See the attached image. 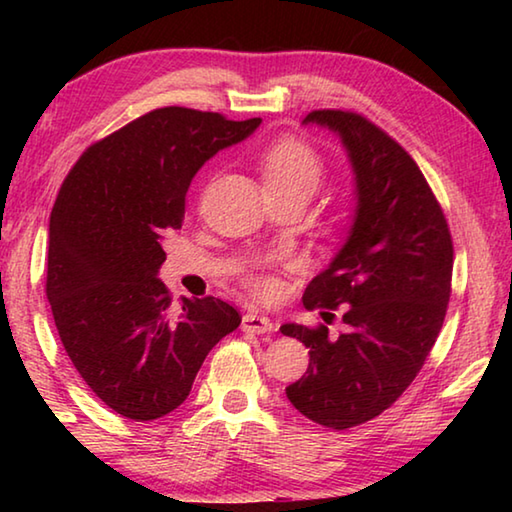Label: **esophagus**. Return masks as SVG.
<instances>
[{
	"instance_id": "34e87169",
	"label": "esophagus",
	"mask_w": 512,
	"mask_h": 512,
	"mask_svg": "<svg viewBox=\"0 0 512 512\" xmlns=\"http://www.w3.org/2000/svg\"><path fill=\"white\" fill-rule=\"evenodd\" d=\"M241 329L248 334H271L275 325L268 316H259V314H246L241 318Z\"/></svg>"
}]
</instances>
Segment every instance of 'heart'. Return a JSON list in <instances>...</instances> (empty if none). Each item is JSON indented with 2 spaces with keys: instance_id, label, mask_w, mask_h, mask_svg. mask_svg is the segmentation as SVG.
Wrapping results in <instances>:
<instances>
[{
  "instance_id": "b5f03b06",
  "label": "heart",
  "mask_w": 512,
  "mask_h": 512,
  "mask_svg": "<svg viewBox=\"0 0 512 512\" xmlns=\"http://www.w3.org/2000/svg\"><path fill=\"white\" fill-rule=\"evenodd\" d=\"M259 164H262L264 187L271 192H289L311 198L325 180V162L320 153L298 137H282L266 146ZM248 284L262 298H271L277 293V282L268 275H253Z\"/></svg>"
}]
</instances>
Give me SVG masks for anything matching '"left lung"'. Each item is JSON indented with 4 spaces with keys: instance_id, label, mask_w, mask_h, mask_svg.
Wrapping results in <instances>:
<instances>
[{
    "instance_id": "1",
    "label": "left lung",
    "mask_w": 512,
    "mask_h": 512,
    "mask_svg": "<svg viewBox=\"0 0 512 512\" xmlns=\"http://www.w3.org/2000/svg\"><path fill=\"white\" fill-rule=\"evenodd\" d=\"M302 124L339 135L357 210L345 244L302 296L307 309L341 307L345 329L280 327L309 348V368L287 397L305 418L341 431L384 413L424 366L447 314L454 246L427 178L391 135L350 110H314Z\"/></svg>"
}]
</instances>
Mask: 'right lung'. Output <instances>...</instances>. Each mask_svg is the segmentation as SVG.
<instances>
[{
	"label": "right lung",
	"instance_id": "obj_1",
	"mask_svg": "<svg viewBox=\"0 0 512 512\" xmlns=\"http://www.w3.org/2000/svg\"><path fill=\"white\" fill-rule=\"evenodd\" d=\"M262 119L158 108L90 149L67 173L49 219L47 300L85 384L112 411L146 422L187 400L239 311L219 298L171 307L162 241L185 219L196 171Z\"/></svg>",
	"mask_w": 512,
	"mask_h": 512
}]
</instances>
